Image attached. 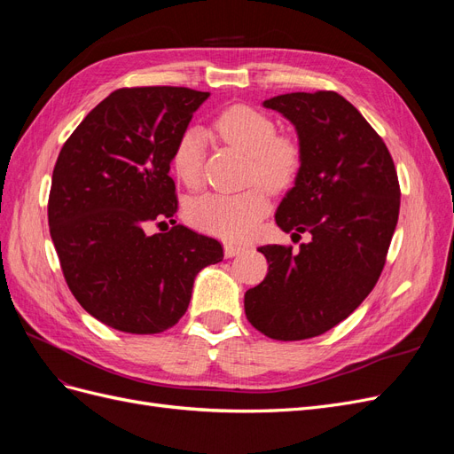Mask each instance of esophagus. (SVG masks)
I'll return each instance as SVG.
<instances>
[{"label": "esophagus", "mask_w": 454, "mask_h": 454, "mask_svg": "<svg viewBox=\"0 0 454 454\" xmlns=\"http://www.w3.org/2000/svg\"><path fill=\"white\" fill-rule=\"evenodd\" d=\"M223 252H225V257H235V255H239L240 252H244V246L232 244V242H225V244H223Z\"/></svg>", "instance_id": "34e87169"}]
</instances>
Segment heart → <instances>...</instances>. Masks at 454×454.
<instances>
[{
    "label": "heart",
    "instance_id": "b5f03b06",
    "mask_svg": "<svg viewBox=\"0 0 454 454\" xmlns=\"http://www.w3.org/2000/svg\"><path fill=\"white\" fill-rule=\"evenodd\" d=\"M222 138L250 155V180H259L272 191L290 185L301 167V149L292 136L277 134L274 121L248 106H231L214 121ZM206 157V136L191 127L182 132L172 151V168L180 180L195 187L200 184ZM269 212L263 185H252L237 193H206L191 200L187 217L197 229L227 240L252 237Z\"/></svg>",
    "mask_w": 454,
    "mask_h": 454
}]
</instances>
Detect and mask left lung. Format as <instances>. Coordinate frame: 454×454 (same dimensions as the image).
Wrapping results in <instances>:
<instances>
[{"label":"left lung","mask_w":454,"mask_h":454,"mask_svg":"<svg viewBox=\"0 0 454 454\" xmlns=\"http://www.w3.org/2000/svg\"><path fill=\"white\" fill-rule=\"evenodd\" d=\"M263 106L292 122L301 149L274 219L310 242L299 254L261 246L269 272L244 294V310L267 337L301 340L348 318L375 287L400 215V184L382 138L340 94L290 92Z\"/></svg>","instance_id":"1"}]
</instances>
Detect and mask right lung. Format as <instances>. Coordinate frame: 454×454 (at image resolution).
I'll return each instance as SVG.
<instances>
[{"mask_svg": "<svg viewBox=\"0 0 454 454\" xmlns=\"http://www.w3.org/2000/svg\"><path fill=\"white\" fill-rule=\"evenodd\" d=\"M208 96L119 89L81 121L54 164L49 229L64 278L81 307L119 332L177 324L197 274L223 259L215 239L184 225L145 232L177 210L172 151Z\"/></svg>", "mask_w": 454, "mask_h": 454, "instance_id": "add662e5", "label": "right lung"}]
</instances>
